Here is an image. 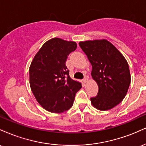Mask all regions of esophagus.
<instances>
[{"instance_id": "obj_1", "label": "esophagus", "mask_w": 146, "mask_h": 146, "mask_svg": "<svg viewBox=\"0 0 146 146\" xmlns=\"http://www.w3.org/2000/svg\"><path fill=\"white\" fill-rule=\"evenodd\" d=\"M87 80H88V78H87V77H85V78H84V80H83L84 83H86L87 82Z\"/></svg>"}]
</instances>
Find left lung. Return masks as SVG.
Here are the masks:
<instances>
[{
    "label": "left lung",
    "mask_w": 146,
    "mask_h": 146,
    "mask_svg": "<svg viewBox=\"0 0 146 146\" xmlns=\"http://www.w3.org/2000/svg\"><path fill=\"white\" fill-rule=\"evenodd\" d=\"M79 45L92 65L91 75L98 84V95L90 98L97 109L110 110L127 94L131 77L123 55L107 40L80 42Z\"/></svg>",
    "instance_id": "left-lung-1"
}]
</instances>
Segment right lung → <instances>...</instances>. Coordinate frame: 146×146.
Segmentation results:
<instances>
[{
    "label": "right lung",
    "instance_id": "add662e5",
    "mask_svg": "<svg viewBox=\"0 0 146 146\" xmlns=\"http://www.w3.org/2000/svg\"><path fill=\"white\" fill-rule=\"evenodd\" d=\"M77 48L75 42L54 38L46 41L34 56L29 67L31 91L47 111L62 113L71 108L81 83L72 80L66 62Z\"/></svg>",
    "mask_w": 146,
    "mask_h": 146
}]
</instances>
